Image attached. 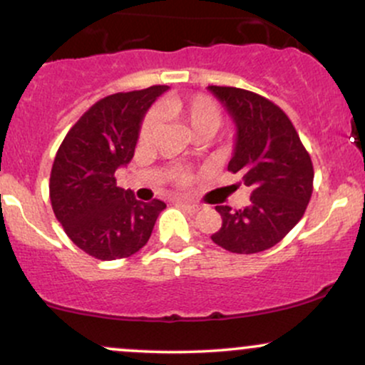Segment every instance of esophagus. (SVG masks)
<instances>
[{
    "mask_svg": "<svg viewBox=\"0 0 365 365\" xmlns=\"http://www.w3.org/2000/svg\"><path fill=\"white\" fill-rule=\"evenodd\" d=\"M177 204H178L180 207H183V209H185V211H188V212H197V211H199V206H197V204L183 202V200H177Z\"/></svg>",
    "mask_w": 365,
    "mask_h": 365,
    "instance_id": "34e87169",
    "label": "esophagus"
}]
</instances>
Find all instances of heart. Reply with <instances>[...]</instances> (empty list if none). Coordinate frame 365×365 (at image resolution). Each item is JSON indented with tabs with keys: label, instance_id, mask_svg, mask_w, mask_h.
Returning a JSON list of instances; mask_svg holds the SVG:
<instances>
[{
	"label": "heart",
	"instance_id": "heart-1",
	"mask_svg": "<svg viewBox=\"0 0 365 365\" xmlns=\"http://www.w3.org/2000/svg\"><path fill=\"white\" fill-rule=\"evenodd\" d=\"M158 113L161 118L177 121L195 139H209L211 135H215L216 130L220 128L221 120H223L220 104L206 94H192L187 98H180V96L166 98L158 104ZM156 130V116L148 115L140 123L139 140L142 144H148L154 139ZM170 177L177 187H185L187 183L194 180L192 171L183 168V166L171 168Z\"/></svg>",
	"mask_w": 365,
	"mask_h": 365
}]
</instances>
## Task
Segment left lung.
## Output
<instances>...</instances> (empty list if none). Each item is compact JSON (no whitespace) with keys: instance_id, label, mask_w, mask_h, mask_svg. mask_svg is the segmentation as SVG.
Listing matches in <instances>:
<instances>
[{"instance_id":"8db88e82","label":"left lung","mask_w":365,"mask_h":365,"mask_svg":"<svg viewBox=\"0 0 365 365\" xmlns=\"http://www.w3.org/2000/svg\"><path fill=\"white\" fill-rule=\"evenodd\" d=\"M237 125L228 171L252 188L244 209L216 206L223 225L211 240L233 254L271 249L302 220L312 195L311 156L282 108L255 92L209 86Z\"/></svg>"}]
</instances>
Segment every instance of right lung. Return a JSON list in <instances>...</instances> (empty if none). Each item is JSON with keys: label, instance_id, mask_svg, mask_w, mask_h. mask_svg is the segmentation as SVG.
<instances>
[{"label": "right lung", "instance_id": "1", "mask_svg": "<svg viewBox=\"0 0 365 365\" xmlns=\"http://www.w3.org/2000/svg\"><path fill=\"white\" fill-rule=\"evenodd\" d=\"M168 86L116 92L92 104L68 130L54 158L49 199L78 249L101 261L130 257L148 244L163 200L140 202L116 185L115 171L135 153L140 121Z\"/></svg>", "mask_w": 365, "mask_h": 365}]
</instances>
